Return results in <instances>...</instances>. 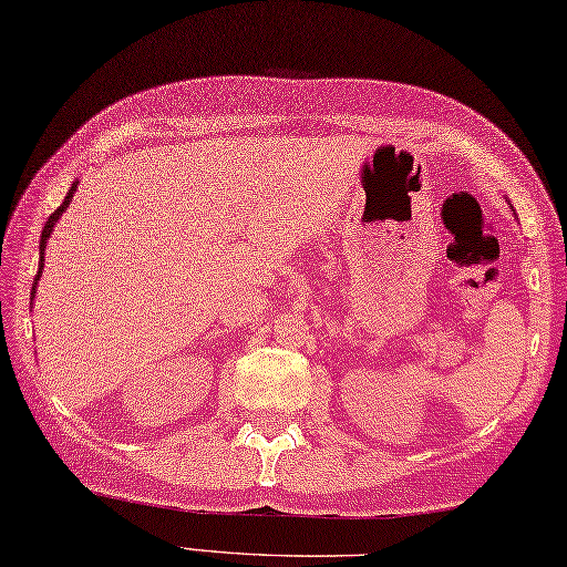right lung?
<instances>
[{
  "label": "right lung",
  "mask_w": 567,
  "mask_h": 567,
  "mask_svg": "<svg viewBox=\"0 0 567 567\" xmlns=\"http://www.w3.org/2000/svg\"><path fill=\"white\" fill-rule=\"evenodd\" d=\"M75 189H78V179H75V183H72V187L68 189V195H65L63 204H60V207H58L51 216H48V221H45V226H43L41 244H39V250H41V258H39V275H35V280H33V292H31V299L35 297V285H39V277H41V272H43V262H45V244H48V238H51V234H53L55 221H58L60 216H63V212L70 207V202H72V195H75Z\"/></svg>",
  "instance_id": "1"
}]
</instances>
